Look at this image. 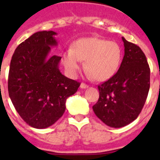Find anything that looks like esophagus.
<instances>
[{"label": "esophagus", "instance_id": "34e87169", "mask_svg": "<svg viewBox=\"0 0 160 160\" xmlns=\"http://www.w3.org/2000/svg\"><path fill=\"white\" fill-rule=\"evenodd\" d=\"M80 87H81L82 89H87V88H88L89 87V86L88 85H87L86 84V83H81V85H80Z\"/></svg>", "mask_w": 160, "mask_h": 160}]
</instances>
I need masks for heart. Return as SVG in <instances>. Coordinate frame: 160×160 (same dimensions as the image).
Returning a JSON list of instances; mask_svg holds the SVG:
<instances>
[{
  "instance_id": "heart-1",
  "label": "heart",
  "mask_w": 160,
  "mask_h": 160,
  "mask_svg": "<svg viewBox=\"0 0 160 160\" xmlns=\"http://www.w3.org/2000/svg\"><path fill=\"white\" fill-rule=\"evenodd\" d=\"M122 60L121 46L114 42L98 38H80L62 56L68 74L75 76L85 62V70L93 79L103 82L116 73Z\"/></svg>"
}]
</instances>
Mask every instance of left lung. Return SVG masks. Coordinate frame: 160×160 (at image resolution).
I'll use <instances>...</instances> for the list:
<instances>
[{
    "instance_id": "1",
    "label": "left lung",
    "mask_w": 160,
    "mask_h": 160,
    "mask_svg": "<svg viewBox=\"0 0 160 160\" xmlns=\"http://www.w3.org/2000/svg\"><path fill=\"white\" fill-rule=\"evenodd\" d=\"M124 56L118 72L99 85L93 111L111 128L125 127L136 119L150 89V68L142 49L122 37Z\"/></svg>"
}]
</instances>
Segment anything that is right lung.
Listing matches in <instances>:
<instances>
[{
    "mask_svg": "<svg viewBox=\"0 0 160 160\" xmlns=\"http://www.w3.org/2000/svg\"><path fill=\"white\" fill-rule=\"evenodd\" d=\"M53 31H39L14 51L8 72V95L27 124L38 129L57 122L66 111V102L81 83L62 74V58L49 55L58 42Z\"/></svg>",
    "mask_w": 160,
    "mask_h": 160,
    "instance_id": "add662e5",
    "label": "right lung"
}]
</instances>
